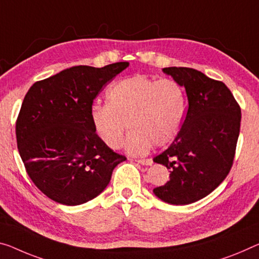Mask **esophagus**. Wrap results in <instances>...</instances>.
Instances as JSON below:
<instances>
[{
    "label": "esophagus",
    "instance_id": "1",
    "mask_svg": "<svg viewBox=\"0 0 259 259\" xmlns=\"http://www.w3.org/2000/svg\"><path fill=\"white\" fill-rule=\"evenodd\" d=\"M138 163H140L142 165H152L153 160L152 158H141V160H137Z\"/></svg>",
    "mask_w": 259,
    "mask_h": 259
}]
</instances>
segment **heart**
Masks as SVG:
<instances>
[{"mask_svg":"<svg viewBox=\"0 0 259 259\" xmlns=\"http://www.w3.org/2000/svg\"><path fill=\"white\" fill-rule=\"evenodd\" d=\"M185 109V91L177 81L137 75L109 87L106 104L91 106L90 122L97 138L111 149L119 148L127 124L131 132L124 148L142 156L153 145L165 146L177 137Z\"/></svg>","mask_w":259,"mask_h":259,"instance_id":"heart-1","label":"heart"}]
</instances>
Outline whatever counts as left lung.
Returning <instances> with one entry per match:
<instances>
[{
    "instance_id": "8db88e82",
    "label": "left lung",
    "mask_w": 259,
    "mask_h": 259,
    "mask_svg": "<svg viewBox=\"0 0 259 259\" xmlns=\"http://www.w3.org/2000/svg\"><path fill=\"white\" fill-rule=\"evenodd\" d=\"M184 87L189 109L177 137L154 162L170 170V180L153 192L171 205H189L215 190L228 175L240 134L241 109L224 82L186 67H168Z\"/></svg>"
}]
</instances>
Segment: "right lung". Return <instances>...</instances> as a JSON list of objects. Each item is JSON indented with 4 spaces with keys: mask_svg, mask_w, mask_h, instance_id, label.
Returning <instances> with one entry per match:
<instances>
[{
    "mask_svg": "<svg viewBox=\"0 0 259 259\" xmlns=\"http://www.w3.org/2000/svg\"><path fill=\"white\" fill-rule=\"evenodd\" d=\"M130 66H75L35 82L22 103L16 138L26 172L44 194L76 206L96 198L109 185L125 156L95 134L90 109L107 82Z\"/></svg>",
    "mask_w": 259,
    "mask_h": 259,
    "instance_id": "right-lung-1",
    "label": "right lung"
}]
</instances>
